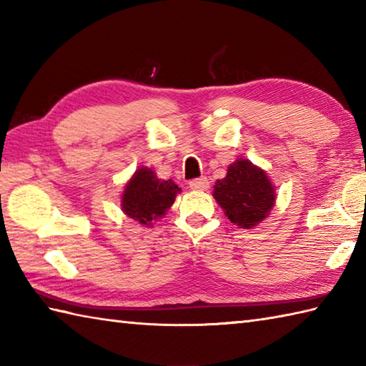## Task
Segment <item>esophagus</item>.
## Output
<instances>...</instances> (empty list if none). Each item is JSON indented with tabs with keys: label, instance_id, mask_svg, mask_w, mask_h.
Returning <instances> with one entry per match:
<instances>
[{
	"label": "esophagus",
	"instance_id": "34e87169",
	"mask_svg": "<svg viewBox=\"0 0 366 366\" xmlns=\"http://www.w3.org/2000/svg\"><path fill=\"white\" fill-rule=\"evenodd\" d=\"M189 185H190V189H193V190H207L209 181L206 177H197V179H192Z\"/></svg>",
	"mask_w": 366,
	"mask_h": 366
}]
</instances>
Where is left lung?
I'll return each mask as SVG.
<instances>
[{
  "mask_svg": "<svg viewBox=\"0 0 366 366\" xmlns=\"http://www.w3.org/2000/svg\"><path fill=\"white\" fill-rule=\"evenodd\" d=\"M214 198L231 223L253 228L269 215L275 204V189L264 169L250 160L237 159L228 173L214 185Z\"/></svg>",
  "mask_w": 366,
  "mask_h": 366,
  "instance_id": "8db88e82",
  "label": "left lung"
}]
</instances>
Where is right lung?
Listing matches in <instances>:
<instances>
[{"label":"right lung","mask_w":366,"mask_h":366,"mask_svg":"<svg viewBox=\"0 0 366 366\" xmlns=\"http://www.w3.org/2000/svg\"><path fill=\"white\" fill-rule=\"evenodd\" d=\"M179 192L181 189L171 179L162 181L151 168L143 167L138 168L126 184L121 207L130 219L149 227L152 220L165 215Z\"/></svg>","instance_id":"add662e5"}]
</instances>
